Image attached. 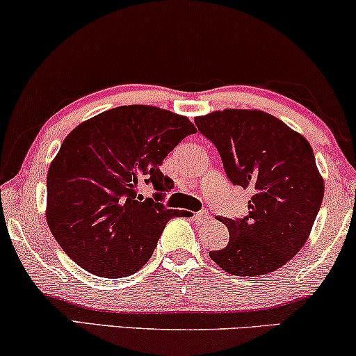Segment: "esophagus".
Wrapping results in <instances>:
<instances>
[{"mask_svg":"<svg viewBox=\"0 0 356 356\" xmlns=\"http://www.w3.org/2000/svg\"><path fill=\"white\" fill-rule=\"evenodd\" d=\"M209 218H211V216L204 211L194 213V220H196L197 223H206V222H209Z\"/></svg>","mask_w":356,"mask_h":356,"instance_id":"esophagus-1","label":"esophagus"}]
</instances>
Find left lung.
I'll return each mask as SVG.
<instances>
[{"label": "left lung", "instance_id": "obj_1", "mask_svg": "<svg viewBox=\"0 0 356 356\" xmlns=\"http://www.w3.org/2000/svg\"><path fill=\"white\" fill-rule=\"evenodd\" d=\"M194 123L217 147L228 179L252 194L245 218L218 217L230 240L209 256L233 275L280 269L308 240L324 197L309 143L261 110L212 111Z\"/></svg>", "mask_w": 356, "mask_h": 356}]
</instances>
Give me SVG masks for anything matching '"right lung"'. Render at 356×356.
Listing matches in <instances>:
<instances>
[{
  "instance_id": "right-lung-1",
  "label": "right lung",
  "mask_w": 356,
  "mask_h": 356,
  "mask_svg": "<svg viewBox=\"0 0 356 356\" xmlns=\"http://www.w3.org/2000/svg\"><path fill=\"white\" fill-rule=\"evenodd\" d=\"M196 128L186 116L124 105L76 126L47 175V222L63 251L90 274L120 279L150 259L170 218L162 197L173 188L163 159ZM158 194L143 202L140 184Z\"/></svg>"
}]
</instances>
